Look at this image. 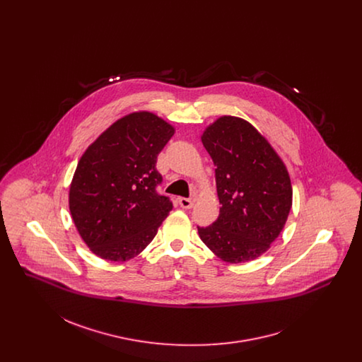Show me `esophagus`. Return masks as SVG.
Here are the masks:
<instances>
[{"label": "esophagus", "instance_id": "esophagus-1", "mask_svg": "<svg viewBox=\"0 0 362 362\" xmlns=\"http://www.w3.org/2000/svg\"><path fill=\"white\" fill-rule=\"evenodd\" d=\"M177 202H179L180 207H183V209H191L192 205H194L192 199H189V198H183V197L177 198Z\"/></svg>", "mask_w": 362, "mask_h": 362}]
</instances>
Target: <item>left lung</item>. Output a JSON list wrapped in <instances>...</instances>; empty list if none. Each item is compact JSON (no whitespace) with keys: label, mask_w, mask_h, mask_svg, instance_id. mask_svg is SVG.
<instances>
[{"label":"left lung","mask_w":362,"mask_h":362,"mask_svg":"<svg viewBox=\"0 0 362 362\" xmlns=\"http://www.w3.org/2000/svg\"><path fill=\"white\" fill-rule=\"evenodd\" d=\"M202 144L216 165L218 218L198 226L201 240L228 263L264 254L292 207L289 173L269 141L250 123L224 115L209 124Z\"/></svg>","instance_id":"8db88e82"}]
</instances>
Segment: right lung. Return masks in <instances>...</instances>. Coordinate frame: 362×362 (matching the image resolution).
<instances>
[{
	"instance_id": "obj_1",
	"label": "right lung",
	"mask_w": 362,
	"mask_h": 362,
	"mask_svg": "<svg viewBox=\"0 0 362 362\" xmlns=\"http://www.w3.org/2000/svg\"><path fill=\"white\" fill-rule=\"evenodd\" d=\"M173 124L139 111L114 122L81 156L69 189V210L81 239L99 258L124 262L153 240L173 210L156 187L157 155Z\"/></svg>"
}]
</instances>
